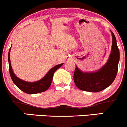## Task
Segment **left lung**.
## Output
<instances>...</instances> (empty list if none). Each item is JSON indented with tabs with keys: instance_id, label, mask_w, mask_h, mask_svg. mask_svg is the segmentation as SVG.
<instances>
[{
	"instance_id": "8db88e82",
	"label": "left lung",
	"mask_w": 127,
	"mask_h": 127,
	"mask_svg": "<svg viewBox=\"0 0 127 127\" xmlns=\"http://www.w3.org/2000/svg\"><path fill=\"white\" fill-rule=\"evenodd\" d=\"M112 36L111 52L107 63L95 72L81 71L76 66L73 80L76 87L82 91L89 92H99L110 86L116 77L118 71L120 52L117 44L114 34Z\"/></svg>"
}]
</instances>
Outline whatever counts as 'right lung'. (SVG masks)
I'll list each match as a JSON object with an SVG mask.
<instances>
[{
	"instance_id": "obj_1",
	"label": "right lung",
	"mask_w": 127,
	"mask_h": 127,
	"mask_svg": "<svg viewBox=\"0 0 127 127\" xmlns=\"http://www.w3.org/2000/svg\"><path fill=\"white\" fill-rule=\"evenodd\" d=\"M10 50L11 47L10 48L9 51H8V67H9L10 75L11 78H12V81L14 83L15 85L20 90H21V91L25 92V93L37 94L39 93L44 92V91H46V90H48V88L51 86V83H52L54 72L64 64H61L54 66L53 68H52L47 72V73L42 79H41L39 81H35V82H27V81H25L24 80L18 78L15 75L14 73H13L12 66H11L10 59Z\"/></svg>"
}]
</instances>
